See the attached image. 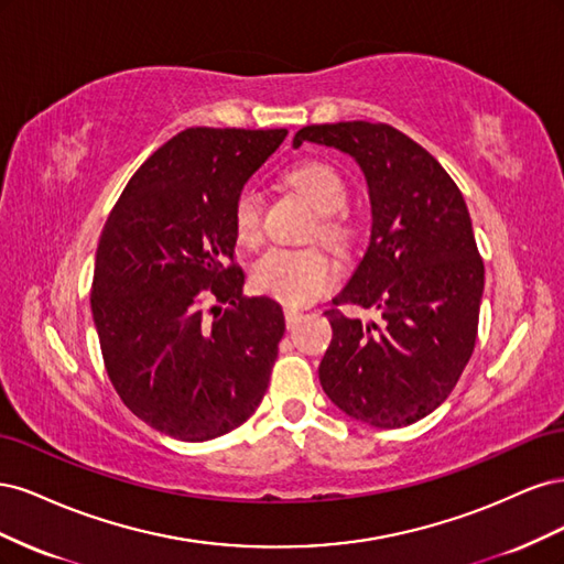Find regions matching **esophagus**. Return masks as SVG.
I'll return each instance as SVG.
<instances>
[{
    "mask_svg": "<svg viewBox=\"0 0 564 564\" xmlns=\"http://www.w3.org/2000/svg\"><path fill=\"white\" fill-rule=\"evenodd\" d=\"M301 319V311H296V308H284V322H286V327H294V324Z\"/></svg>",
    "mask_w": 564,
    "mask_h": 564,
    "instance_id": "1",
    "label": "esophagus"
}]
</instances>
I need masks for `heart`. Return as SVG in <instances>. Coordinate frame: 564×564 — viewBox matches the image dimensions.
<instances>
[{"label":"heart","mask_w":564,"mask_h":564,"mask_svg":"<svg viewBox=\"0 0 564 564\" xmlns=\"http://www.w3.org/2000/svg\"><path fill=\"white\" fill-rule=\"evenodd\" d=\"M286 183L322 216L319 235L332 245L346 240L348 228L334 214L346 204V183L327 162L308 160L286 174ZM235 232L242 245H256L261 235V197L253 187L237 195ZM336 282V263L319 249H284L272 247L261 253L251 270V286L256 292L286 305H305L329 292Z\"/></svg>","instance_id":"b5f03b06"}]
</instances>
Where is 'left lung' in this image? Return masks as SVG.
I'll return each instance as SVG.
<instances>
[{
  "instance_id": "8db88e82",
  "label": "left lung",
  "mask_w": 564,
  "mask_h": 564,
  "mask_svg": "<svg viewBox=\"0 0 564 564\" xmlns=\"http://www.w3.org/2000/svg\"><path fill=\"white\" fill-rule=\"evenodd\" d=\"M305 141L362 169L369 245L334 303L379 313V322L324 313L334 336L322 390L373 429L412 425L447 400L475 348L485 265L464 195L429 150L390 124H313L296 131L294 148Z\"/></svg>"
}]
</instances>
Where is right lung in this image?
<instances>
[{"mask_svg": "<svg viewBox=\"0 0 564 564\" xmlns=\"http://www.w3.org/2000/svg\"><path fill=\"white\" fill-rule=\"evenodd\" d=\"M286 129L176 133L117 199L96 251L91 313L117 395L183 442L235 431L261 404L284 315L245 299L232 209ZM217 299L209 316L200 303Z\"/></svg>", "mask_w": 564, "mask_h": 564, "instance_id": "add662e5", "label": "right lung"}]
</instances>
